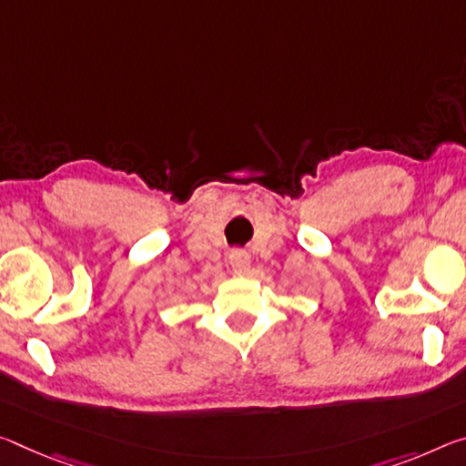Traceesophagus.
I'll use <instances>...</instances> for the list:
<instances>
[{"label": "esophagus", "mask_w": 466, "mask_h": 466, "mask_svg": "<svg viewBox=\"0 0 466 466\" xmlns=\"http://www.w3.org/2000/svg\"><path fill=\"white\" fill-rule=\"evenodd\" d=\"M230 265L236 276H247L250 269V257L245 250H232L230 253Z\"/></svg>", "instance_id": "1"}]
</instances>
